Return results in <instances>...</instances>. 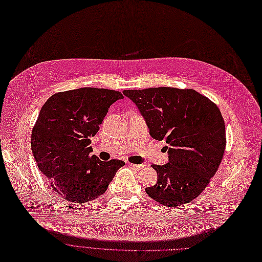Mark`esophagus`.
<instances>
[{
  "mask_svg": "<svg viewBox=\"0 0 262 262\" xmlns=\"http://www.w3.org/2000/svg\"><path fill=\"white\" fill-rule=\"evenodd\" d=\"M128 165L130 166V167H134L136 169H142L145 166L143 164H134V163H128Z\"/></svg>",
  "mask_w": 262,
  "mask_h": 262,
  "instance_id": "1",
  "label": "esophagus"
}]
</instances>
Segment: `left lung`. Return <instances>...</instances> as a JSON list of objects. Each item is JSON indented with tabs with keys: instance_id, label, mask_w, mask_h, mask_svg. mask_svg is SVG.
<instances>
[{
	"instance_id": "left-lung-1",
	"label": "left lung",
	"mask_w": 262,
	"mask_h": 262,
	"mask_svg": "<svg viewBox=\"0 0 262 262\" xmlns=\"http://www.w3.org/2000/svg\"><path fill=\"white\" fill-rule=\"evenodd\" d=\"M123 94L144 117L150 136L164 140L169 162L151 165L158 173L146 193L166 207L196 199L216 173L226 149V128L217 105L192 89L149 88Z\"/></svg>"
}]
</instances>
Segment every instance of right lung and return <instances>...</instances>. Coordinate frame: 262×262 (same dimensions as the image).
<instances>
[{
	"label": "right lung",
	"mask_w": 262,
	"mask_h": 262,
	"mask_svg": "<svg viewBox=\"0 0 262 262\" xmlns=\"http://www.w3.org/2000/svg\"><path fill=\"white\" fill-rule=\"evenodd\" d=\"M122 98L118 91L80 88L55 93L41 106L31 134L32 154L51 188L69 202L97 199L125 165L91 156L90 146L108 107Z\"/></svg>",
	"instance_id": "add662e5"
}]
</instances>
